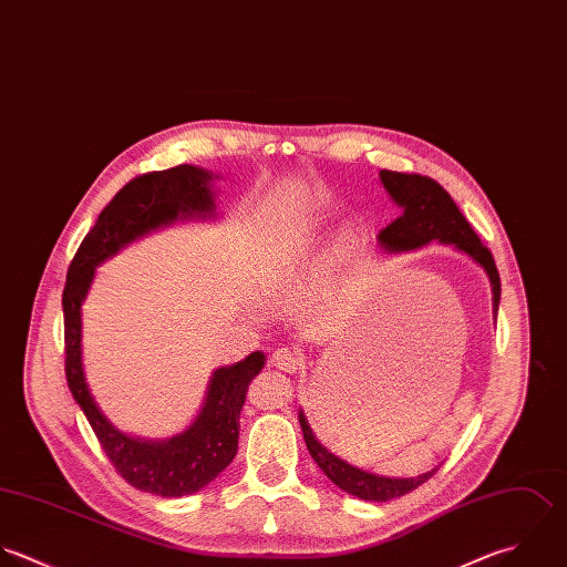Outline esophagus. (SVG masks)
I'll use <instances>...</instances> for the list:
<instances>
[{"label":"esophagus","instance_id":"1","mask_svg":"<svg viewBox=\"0 0 567 567\" xmlns=\"http://www.w3.org/2000/svg\"><path fill=\"white\" fill-rule=\"evenodd\" d=\"M270 363H272V368H277V370H281V372L295 374V372L299 370V365H301V359H299L292 350H288V348H279L277 352H272Z\"/></svg>","mask_w":567,"mask_h":567}]
</instances>
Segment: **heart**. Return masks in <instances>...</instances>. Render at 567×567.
<instances>
[{"instance_id":"obj_1","label":"heart","mask_w":567,"mask_h":567,"mask_svg":"<svg viewBox=\"0 0 567 567\" xmlns=\"http://www.w3.org/2000/svg\"><path fill=\"white\" fill-rule=\"evenodd\" d=\"M306 241H308V233H301V235L297 233V235H288L284 244H288L290 248H303Z\"/></svg>"}]
</instances>
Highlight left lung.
I'll return each mask as SVG.
<instances>
[{"instance_id":"8db88e82","label":"left lung","mask_w":567,"mask_h":567,"mask_svg":"<svg viewBox=\"0 0 567 567\" xmlns=\"http://www.w3.org/2000/svg\"><path fill=\"white\" fill-rule=\"evenodd\" d=\"M380 183L393 204L398 206L400 215L384 226L378 233V244L386 252H402L413 250L431 241L451 244L460 252L468 255L475 264L484 268V272L491 279L493 288V312L499 310V297H502V281L495 266V259L491 250L480 241L477 233L468 224V219L462 215L453 197L442 189L435 181L420 176V174H398L382 169ZM299 422L303 429L306 446L312 455V460L319 464V468L346 493L368 499V502H389L395 497H402L424 484L429 477H433V471L422 473L417 477H382L368 471H361L346 460L337 457L332 451H328L319 437L315 435L303 409L299 411Z\"/></svg>"}]
</instances>
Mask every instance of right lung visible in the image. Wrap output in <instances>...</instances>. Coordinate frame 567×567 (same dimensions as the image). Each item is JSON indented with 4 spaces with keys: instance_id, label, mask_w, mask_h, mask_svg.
I'll return each instance as SVG.
<instances>
[{
    "instance_id": "right-lung-1",
    "label": "right lung",
    "mask_w": 567,
    "mask_h": 567,
    "mask_svg": "<svg viewBox=\"0 0 567 567\" xmlns=\"http://www.w3.org/2000/svg\"><path fill=\"white\" fill-rule=\"evenodd\" d=\"M210 181V172L193 165L152 172L130 181L101 210L96 224L83 237L63 288L68 386L118 475L134 488L158 497L190 495L213 482L233 462L246 391L250 380L261 372L266 357L264 352H252L235 365L215 370L197 417L183 433L161 442L132 437L103 415L85 382L81 306L96 266L123 246L178 219H215Z\"/></svg>"
}]
</instances>
